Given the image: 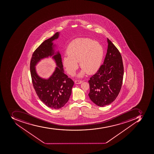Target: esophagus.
<instances>
[{"instance_id": "obj_1", "label": "esophagus", "mask_w": 154, "mask_h": 154, "mask_svg": "<svg viewBox=\"0 0 154 154\" xmlns=\"http://www.w3.org/2000/svg\"><path fill=\"white\" fill-rule=\"evenodd\" d=\"M82 81H81V80H75V84H81L82 83Z\"/></svg>"}]
</instances>
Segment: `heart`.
<instances>
[{
	"instance_id": "1",
	"label": "heart",
	"mask_w": 154,
	"mask_h": 154,
	"mask_svg": "<svg viewBox=\"0 0 154 154\" xmlns=\"http://www.w3.org/2000/svg\"><path fill=\"white\" fill-rule=\"evenodd\" d=\"M67 56L63 58V64L67 72L74 75L78 67V62L82 68L79 74L82 77L86 72L93 74L100 67L104 57L102 45L89 38H78L72 41L67 48Z\"/></svg>"
}]
</instances>
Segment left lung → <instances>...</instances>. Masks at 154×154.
Masks as SVG:
<instances>
[{
  "label": "left lung",
  "instance_id": "1",
  "mask_svg": "<svg viewBox=\"0 0 154 154\" xmlns=\"http://www.w3.org/2000/svg\"><path fill=\"white\" fill-rule=\"evenodd\" d=\"M108 49L104 63L88 81L89 97L98 106L111 104L120 93L123 82L124 66L121 55L107 38Z\"/></svg>",
  "mask_w": 154,
  "mask_h": 154
}]
</instances>
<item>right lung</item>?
Wrapping results in <instances>:
<instances>
[{
	"mask_svg": "<svg viewBox=\"0 0 154 154\" xmlns=\"http://www.w3.org/2000/svg\"><path fill=\"white\" fill-rule=\"evenodd\" d=\"M60 32L45 40L33 53L30 70L33 87L39 99L52 109H60L69 100L74 82L64 72L61 55L57 50L54 41L59 38ZM51 58L57 66L48 78H42L37 74L35 66L42 59Z\"/></svg>",
	"mask_w": 154,
	"mask_h": 154,
	"instance_id": "right-lung-1",
	"label": "right lung"
}]
</instances>
